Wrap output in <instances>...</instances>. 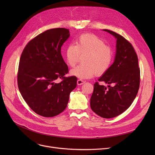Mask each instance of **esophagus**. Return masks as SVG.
I'll return each instance as SVG.
<instances>
[{"mask_svg":"<svg viewBox=\"0 0 155 155\" xmlns=\"http://www.w3.org/2000/svg\"><path fill=\"white\" fill-rule=\"evenodd\" d=\"M85 82L84 80H83L78 79V80H77V85H81L84 84Z\"/></svg>","mask_w":155,"mask_h":155,"instance_id":"34e87169","label":"esophagus"}]
</instances>
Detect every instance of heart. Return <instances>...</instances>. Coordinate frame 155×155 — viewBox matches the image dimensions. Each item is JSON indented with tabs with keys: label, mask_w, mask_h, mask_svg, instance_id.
<instances>
[{
	"label": "heart",
	"mask_w": 155,
	"mask_h": 155,
	"mask_svg": "<svg viewBox=\"0 0 155 155\" xmlns=\"http://www.w3.org/2000/svg\"><path fill=\"white\" fill-rule=\"evenodd\" d=\"M75 44H68L64 50L65 60L68 66L75 67L80 56H84L83 64L70 70V75L80 79H88L96 73L104 74L110 68L113 60L111 48L97 36L84 33L76 39Z\"/></svg>",
	"instance_id": "b5f03b06"
}]
</instances>
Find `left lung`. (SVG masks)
<instances>
[{"label": "left lung", "mask_w": 155, "mask_h": 155, "mask_svg": "<svg viewBox=\"0 0 155 155\" xmlns=\"http://www.w3.org/2000/svg\"><path fill=\"white\" fill-rule=\"evenodd\" d=\"M116 39L114 61L99 79L107 87L96 82L91 98V107L103 118L116 117L126 110L137 95L140 84V68L132 45L116 32L104 29Z\"/></svg>", "instance_id": "obj_1"}]
</instances>
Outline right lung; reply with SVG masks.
I'll return each instance as SVG.
<instances>
[{"instance_id": "1", "label": "right lung", "mask_w": 155, "mask_h": 155, "mask_svg": "<svg viewBox=\"0 0 155 155\" xmlns=\"http://www.w3.org/2000/svg\"><path fill=\"white\" fill-rule=\"evenodd\" d=\"M69 36V29H48L31 39L21 56L19 90L29 107L43 117H54L62 112L67 106L70 92L77 87L76 77H64L68 68L61 54V48ZM58 78L62 81L56 83Z\"/></svg>"}]
</instances>
